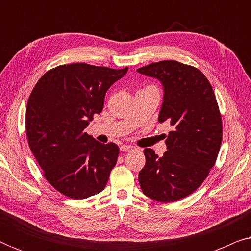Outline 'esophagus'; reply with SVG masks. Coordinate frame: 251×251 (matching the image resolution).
I'll return each instance as SVG.
<instances>
[{"label":"esophagus","mask_w":251,"mask_h":251,"mask_svg":"<svg viewBox=\"0 0 251 251\" xmlns=\"http://www.w3.org/2000/svg\"><path fill=\"white\" fill-rule=\"evenodd\" d=\"M120 150H121L122 152H129V151L133 150V146H131V145H126V144H123V145L120 146Z\"/></svg>","instance_id":"obj_1"}]
</instances>
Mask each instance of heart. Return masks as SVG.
I'll return each mask as SVG.
<instances>
[{
	"label": "heart",
	"instance_id": "1",
	"mask_svg": "<svg viewBox=\"0 0 251 251\" xmlns=\"http://www.w3.org/2000/svg\"><path fill=\"white\" fill-rule=\"evenodd\" d=\"M149 88H152V87H149Z\"/></svg>",
	"mask_w": 251,
	"mask_h": 251
}]
</instances>
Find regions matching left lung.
<instances>
[{
	"label": "left lung",
	"instance_id": "1",
	"mask_svg": "<svg viewBox=\"0 0 251 251\" xmlns=\"http://www.w3.org/2000/svg\"><path fill=\"white\" fill-rule=\"evenodd\" d=\"M137 72L161 82L159 122L174 126L162 156L144 150L146 163L139 171L140 187L153 200H180L203 183L221 149L222 118L214 90L202 72L176 60L150 64Z\"/></svg>",
	"mask_w": 251,
	"mask_h": 251
}]
</instances>
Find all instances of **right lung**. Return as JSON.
<instances>
[{
	"instance_id": "add662e5",
	"label": "right lung",
	"mask_w": 251,
	"mask_h": 251,
	"mask_svg": "<svg viewBox=\"0 0 251 251\" xmlns=\"http://www.w3.org/2000/svg\"><path fill=\"white\" fill-rule=\"evenodd\" d=\"M128 67L113 70L77 63L47 72L29 96L26 133L44 177L61 194L85 199L104 190L119 147L85 132L101 113L105 95Z\"/></svg>"
}]
</instances>
